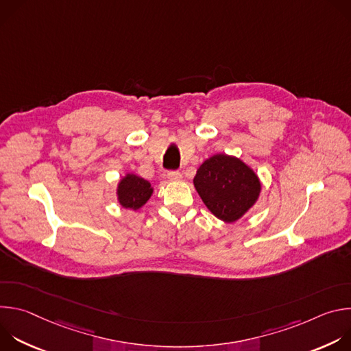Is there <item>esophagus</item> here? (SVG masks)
I'll use <instances>...</instances> for the list:
<instances>
[{
	"mask_svg": "<svg viewBox=\"0 0 351 351\" xmlns=\"http://www.w3.org/2000/svg\"><path fill=\"white\" fill-rule=\"evenodd\" d=\"M167 176L169 180H180L182 179V173L179 171H169Z\"/></svg>",
	"mask_w": 351,
	"mask_h": 351,
	"instance_id": "esophagus-1",
	"label": "esophagus"
}]
</instances>
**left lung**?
<instances>
[{
	"label": "left lung",
	"instance_id": "left-lung-1",
	"mask_svg": "<svg viewBox=\"0 0 351 351\" xmlns=\"http://www.w3.org/2000/svg\"><path fill=\"white\" fill-rule=\"evenodd\" d=\"M194 186L207 208L225 222H234L254 206L261 184L239 158L217 154L198 168Z\"/></svg>",
	"mask_w": 351,
	"mask_h": 351
}]
</instances>
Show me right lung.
<instances>
[{
  "mask_svg": "<svg viewBox=\"0 0 351 351\" xmlns=\"http://www.w3.org/2000/svg\"><path fill=\"white\" fill-rule=\"evenodd\" d=\"M152 194V184L136 175H126L118 186V199L125 208H140L147 203Z\"/></svg>",
  "mask_w": 351,
  "mask_h": 351,
  "instance_id": "add662e5",
  "label": "right lung"
}]
</instances>
